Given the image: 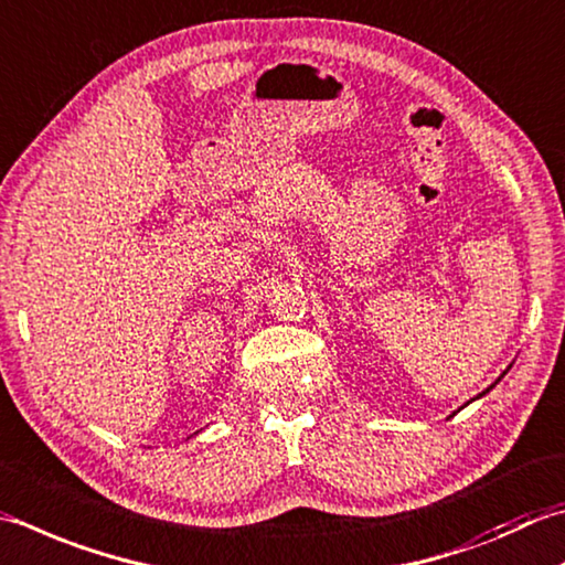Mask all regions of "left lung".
Returning <instances> with one entry per match:
<instances>
[{
  "mask_svg": "<svg viewBox=\"0 0 565 565\" xmlns=\"http://www.w3.org/2000/svg\"><path fill=\"white\" fill-rule=\"evenodd\" d=\"M488 392H490V390H488Z\"/></svg>",
  "mask_w": 565,
  "mask_h": 565,
  "instance_id": "8db88e82",
  "label": "left lung"
}]
</instances>
